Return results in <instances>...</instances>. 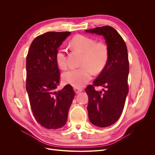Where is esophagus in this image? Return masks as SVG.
I'll use <instances>...</instances> for the list:
<instances>
[{"label":"esophagus","mask_w":155,"mask_h":155,"mask_svg":"<svg viewBox=\"0 0 155 155\" xmlns=\"http://www.w3.org/2000/svg\"><path fill=\"white\" fill-rule=\"evenodd\" d=\"M74 90L75 92H76V94H78L80 92H81L83 91V89L81 88H79V87H74Z\"/></svg>","instance_id":"esophagus-1"}]
</instances>
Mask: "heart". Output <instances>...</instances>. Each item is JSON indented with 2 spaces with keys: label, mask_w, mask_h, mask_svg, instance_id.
Masks as SVG:
<instances>
[{
  "label": "heart",
  "mask_w": 155,
  "mask_h": 155,
  "mask_svg": "<svg viewBox=\"0 0 155 155\" xmlns=\"http://www.w3.org/2000/svg\"><path fill=\"white\" fill-rule=\"evenodd\" d=\"M70 44L83 53L82 66L67 70L62 74V79L74 87L81 88L92 79L93 70L98 73L104 69L109 60V48L104 42H96L92 37L83 35L74 36ZM66 51L64 48H59L55 55L56 64L63 70L67 67Z\"/></svg>",
  "instance_id": "1"
}]
</instances>
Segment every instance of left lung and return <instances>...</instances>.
Wrapping results in <instances>:
<instances>
[{"label":"left lung","instance_id":"obj_1","mask_svg":"<svg viewBox=\"0 0 155 155\" xmlns=\"http://www.w3.org/2000/svg\"><path fill=\"white\" fill-rule=\"evenodd\" d=\"M85 31L104 36L109 50L105 67L93 85L85 88L88 96L89 120L97 127H106L119 119L129 92L127 48L118 32L110 26L97 27ZM94 86H102L104 88L97 91Z\"/></svg>","mask_w":155,"mask_h":155}]
</instances>
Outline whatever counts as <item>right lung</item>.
Listing matches in <instances>:
<instances>
[{
    "instance_id": "1",
    "label": "right lung",
    "mask_w": 155,
    "mask_h": 155,
    "mask_svg": "<svg viewBox=\"0 0 155 155\" xmlns=\"http://www.w3.org/2000/svg\"><path fill=\"white\" fill-rule=\"evenodd\" d=\"M70 34L48 31L37 36L26 57V87L31 111L37 122L48 129H57L66 124L75 96L70 85L56 91L60 72L55 55Z\"/></svg>"
}]
</instances>
